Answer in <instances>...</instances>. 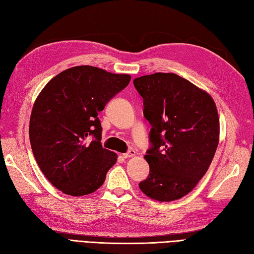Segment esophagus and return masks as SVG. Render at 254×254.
I'll use <instances>...</instances> for the list:
<instances>
[{"mask_svg": "<svg viewBox=\"0 0 254 254\" xmlns=\"http://www.w3.org/2000/svg\"><path fill=\"white\" fill-rule=\"evenodd\" d=\"M124 155V158H129V157H133L134 155H135V151L134 150H132V148H130V150H129L127 153H125V154H123Z\"/></svg>", "mask_w": 254, "mask_h": 254, "instance_id": "obj_1", "label": "esophagus"}]
</instances>
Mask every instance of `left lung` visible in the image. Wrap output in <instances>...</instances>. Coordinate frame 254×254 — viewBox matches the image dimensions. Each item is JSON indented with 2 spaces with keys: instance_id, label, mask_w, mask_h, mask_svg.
Here are the masks:
<instances>
[{
  "instance_id": "8db88e82",
  "label": "left lung",
  "mask_w": 254,
  "mask_h": 254,
  "mask_svg": "<svg viewBox=\"0 0 254 254\" xmlns=\"http://www.w3.org/2000/svg\"><path fill=\"white\" fill-rule=\"evenodd\" d=\"M133 85L152 126L144 156L150 174L139 188L158 201L182 198L205 176L218 147L215 103L205 90L175 73L140 76Z\"/></svg>"
}]
</instances>
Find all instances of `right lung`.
<instances>
[{
	"label": "right lung",
	"instance_id": "add662e5",
	"mask_svg": "<svg viewBox=\"0 0 254 254\" xmlns=\"http://www.w3.org/2000/svg\"><path fill=\"white\" fill-rule=\"evenodd\" d=\"M130 78L91 65L73 66L49 80L36 98L31 147L47 180L63 193L83 196L97 190L116 163V154L101 145L98 113Z\"/></svg>",
	"mask_w": 254,
	"mask_h": 254
}]
</instances>
